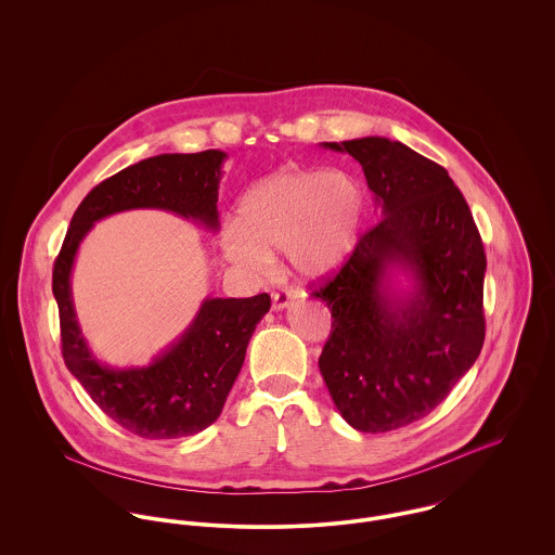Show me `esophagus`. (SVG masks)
<instances>
[{
  "mask_svg": "<svg viewBox=\"0 0 555 555\" xmlns=\"http://www.w3.org/2000/svg\"><path fill=\"white\" fill-rule=\"evenodd\" d=\"M296 302V294L294 292H276L272 296V308L274 310H283V308L292 307Z\"/></svg>",
  "mask_w": 555,
  "mask_h": 555,
  "instance_id": "1",
  "label": "esophagus"
}]
</instances>
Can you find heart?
<instances>
[{"label": "heart", "mask_w": 555, "mask_h": 555, "mask_svg": "<svg viewBox=\"0 0 555 555\" xmlns=\"http://www.w3.org/2000/svg\"><path fill=\"white\" fill-rule=\"evenodd\" d=\"M369 197L343 170L287 166L257 181L221 228V248L238 268L263 274L272 250H285L292 272L321 281L340 270L362 241Z\"/></svg>", "instance_id": "heart-1"}]
</instances>
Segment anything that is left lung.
<instances>
[{
	"label": "left lung",
	"mask_w": 555,
	"mask_h": 555,
	"mask_svg": "<svg viewBox=\"0 0 555 555\" xmlns=\"http://www.w3.org/2000/svg\"><path fill=\"white\" fill-rule=\"evenodd\" d=\"M323 146L362 164L380 221L312 292L334 319L319 370L351 428L398 430L434 411L481 353L486 250L442 166L380 135ZM393 271L411 291L392 289Z\"/></svg>",
	"instance_id": "left-lung-1"
}]
</instances>
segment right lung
Instances as JSON below:
<instances>
[{"instance_id":"obj_1","label":"right lung","mask_w":555,"mask_h":555,"mask_svg":"<svg viewBox=\"0 0 555 555\" xmlns=\"http://www.w3.org/2000/svg\"><path fill=\"white\" fill-rule=\"evenodd\" d=\"M225 157L215 149L166 153L93 186L76 208L53 266L65 366L111 420L142 438H183L217 422L243 369L255 325L270 310V296L206 298L183 336L149 366L111 369L98 362L80 332L69 285L74 259L95 221L124 210H168L217 232Z\"/></svg>"}]
</instances>
